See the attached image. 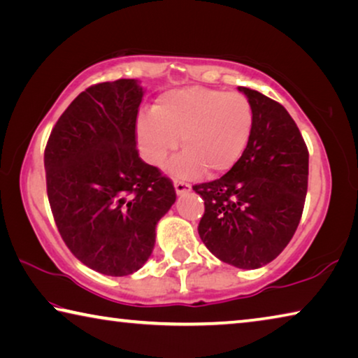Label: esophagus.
<instances>
[{
  "label": "esophagus",
  "mask_w": 358,
  "mask_h": 358,
  "mask_svg": "<svg viewBox=\"0 0 358 358\" xmlns=\"http://www.w3.org/2000/svg\"><path fill=\"white\" fill-rule=\"evenodd\" d=\"M173 186H175V191H177L178 196H181V194H186V192L191 191V186L187 185V183H185V181H175Z\"/></svg>",
  "instance_id": "34e87169"
}]
</instances>
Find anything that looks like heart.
<instances>
[{
    "instance_id": "b5f03b06",
    "label": "heart",
    "mask_w": 358,
    "mask_h": 358,
    "mask_svg": "<svg viewBox=\"0 0 358 358\" xmlns=\"http://www.w3.org/2000/svg\"><path fill=\"white\" fill-rule=\"evenodd\" d=\"M254 128V108L241 93L189 87L166 92L153 112L138 115L136 134L148 164L162 167L180 147L169 172L177 178H196L229 172L245 155Z\"/></svg>"
}]
</instances>
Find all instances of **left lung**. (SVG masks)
<instances>
[{
    "label": "left lung",
    "instance_id": "1",
    "mask_svg": "<svg viewBox=\"0 0 358 358\" xmlns=\"http://www.w3.org/2000/svg\"><path fill=\"white\" fill-rule=\"evenodd\" d=\"M254 108L245 155L221 178L192 186L203 199L199 235L211 254L252 270L276 259L299 227L308 189V148L280 102L238 87Z\"/></svg>",
    "mask_w": 358,
    "mask_h": 358
}]
</instances>
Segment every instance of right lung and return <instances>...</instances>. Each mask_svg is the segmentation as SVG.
Here are the masks:
<instances>
[{"label":"right lung","mask_w":358,"mask_h":358,"mask_svg":"<svg viewBox=\"0 0 358 358\" xmlns=\"http://www.w3.org/2000/svg\"><path fill=\"white\" fill-rule=\"evenodd\" d=\"M142 98L134 78L87 88L58 118L44 153L59 235L82 264L108 276L147 262L156 224L177 199L172 181L136 148Z\"/></svg>","instance_id":"1"}]
</instances>
